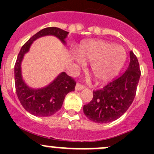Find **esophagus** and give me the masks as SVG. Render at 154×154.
I'll return each mask as SVG.
<instances>
[{
	"mask_svg": "<svg viewBox=\"0 0 154 154\" xmlns=\"http://www.w3.org/2000/svg\"><path fill=\"white\" fill-rule=\"evenodd\" d=\"M85 87L82 85H80V83H77L75 86V90L76 91H80V90H83Z\"/></svg>",
	"mask_w": 154,
	"mask_h": 154,
	"instance_id": "1",
	"label": "esophagus"
}]
</instances>
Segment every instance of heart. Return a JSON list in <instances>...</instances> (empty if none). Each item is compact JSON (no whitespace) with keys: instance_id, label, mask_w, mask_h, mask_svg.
<instances>
[{"instance_id":"1","label":"heart","mask_w":154,"mask_h":154,"mask_svg":"<svg viewBox=\"0 0 154 154\" xmlns=\"http://www.w3.org/2000/svg\"><path fill=\"white\" fill-rule=\"evenodd\" d=\"M79 54H73L72 58L78 66L85 62L91 63V71L97 83H105L118 75L127 58L125 48L103 40H93L83 43Z\"/></svg>"}]
</instances>
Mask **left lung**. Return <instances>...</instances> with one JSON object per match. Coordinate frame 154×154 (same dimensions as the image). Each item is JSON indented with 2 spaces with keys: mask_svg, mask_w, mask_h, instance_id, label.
<instances>
[{
  "mask_svg": "<svg viewBox=\"0 0 154 154\" xmlns=\"http://www.w3.org/2000/svg\"><path fill=\"white\" fill-rule=\"evenodd\" d=\"M130 58L127 71L103 88L93 91L91 101L83 106V112L90 121L109 123L125 114L132 104L141 72L138 59L132 51Z\"/></svg>",
  "mask_w": 154,
  "mask_h": 154,
  "instance_id": "1",
  "label": "left lung"
}]
</instances>
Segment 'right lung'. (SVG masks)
I'll return each instance as SVG.
<instances>
[{"instance_id":"1","label":"right lung","mask_w":154,"mask_h":154,"mask_svg":"<svg viewBox=\"0 0 154 154\" xmlns=\"http://www.w3.org/2000/svg\"><path fill=\"white\" fill-rule=\"evenodd\" d=\"M69 32L58 27H47L32 35L22 46L15 65V84L16 94L23 107L30 114L38 117H48L61 109L65 97L74 91L76 83L66 72H61L52 82L42 88L29 86L21 73V63L24 55L29 52L34 41L46 35H53L66 45V38Z\"/></svg>"}]
</instances>
